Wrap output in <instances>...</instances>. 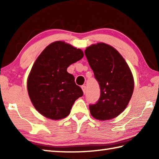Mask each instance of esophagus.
<instances>
[{
	"mask_svg": "<svg viewBox=\"0 0 159 159\" xmlns=\"http://www.w3.org/2000/svg\"><path fill=\"white\" fill-rule=\"evenodd\" d=\"M81 88H82V90H83V93H85V91H86V87H85V85H82L81 86Z\"/></svg>",
	"mask_w": 159,
	"mask_h": 159,
	"instance_id": "obj_1",
	"label": "esophagus"
}]
</instances>
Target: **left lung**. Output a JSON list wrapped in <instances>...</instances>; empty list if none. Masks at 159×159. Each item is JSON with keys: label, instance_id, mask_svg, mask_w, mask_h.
<instances>
[{"label": "left lung", "instance_id": "obj_1", "mask_svg": "<svg viewBox=\"0 0 159 159\" xmlns=\"http://www.w3.org/2000/svg\"><path fill=\"white\" fill-rule=\"evenodd\" d=\"M85 55L100 88L98 101L89 105L90 114L98 120L112 119L124 111L130 100L133 74L120 54L111 45H92L86 48Z\"/></svg>", "mask_w": 159, "mask_h": 159}]
</instances>
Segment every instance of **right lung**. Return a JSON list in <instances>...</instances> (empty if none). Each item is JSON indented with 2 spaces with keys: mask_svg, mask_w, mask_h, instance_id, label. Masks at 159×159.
Returning a JSON list of instances; mask_svg holds the SVG:
<instances>
[{
  "mask_svg": "<svg viewBox=\"0 0 159 159\" xmlns=\"http://www.w3.org/2000/svg\"><path fill=\"white\" fill-rule=\"evenodd\" d=\"M83 57V52L63 41L45 48L35 61L27 80L31 101L40 114L59 120L70 114L75 101L83 95L67 68Z\"/></svg>",
  "mask_w": 159,
  "mask_h": 159,
  "instance_id": "add662e5",
  "label": "right lung"
}]
</instances>
